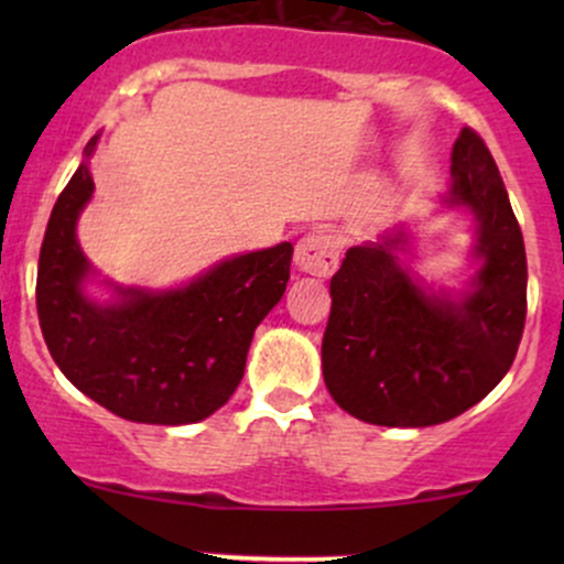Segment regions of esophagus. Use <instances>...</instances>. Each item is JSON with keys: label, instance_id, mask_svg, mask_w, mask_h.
Masks as SVG:
<instances>
[{"label": "esophagus", "instance_id": "34e87169", "mask_svg": "<svg viewBox=\"0 0 564 564\" xmlns=\"http://www.w3.org/2000/svg\"><path fill=\"white\" fill-rule=\"evenodd\" d=\"M294 262L302 273L328 278L339 264V241L326 232H310L296 243Z\"/></svg>", "mask_w": 564, "mask_h": 564}]
</instances>
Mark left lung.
<instances>
[{
	"label": "left lung",
	"mask_w": 564,
	"mask_h": 564,
	"mask_svg": "<svg viewBox=\"0 0 564 564\" xmlns=\"http://www.w3.org/2000/svg\"><path fill=\"white\" fill-rule=\"evenodd\" d=\"M451 206L477 217L482 264L458 302L400 262L403 230L352 246L332 278L323 379L336 405L379 426H432L488 394L514 364L528 313L522 230L488 145L464 127L451 156Z\"/></svg>",
	"instance_id": "8db88e82"
}]
</instances>
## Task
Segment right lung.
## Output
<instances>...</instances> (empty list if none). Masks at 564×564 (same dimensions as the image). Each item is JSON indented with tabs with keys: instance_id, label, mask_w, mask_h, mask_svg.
<instances>
[{
	"instance_id": "obj_1",
	"label": "right lung",
	"mask_w": 564,
	"mask_h": 564,
	"mask_svg": "<svg viewBox=\"0 0 564 564\" xmlns=\"http://www.w3.org/2000/svg\"><path fill=\"white\" fill-rule=\"evenodd\" d=\"M95 142L84 156H93ZM93 191L82 161L55 200L39 251L36 310L50 355L76 390L116 416L200 422L241 384L254 328L286 291L294 246L232 257L183 289L116 286L119 300L97 304L82 291L93 268L76 241V219Z\"/></svg>"
}]
</instances>
